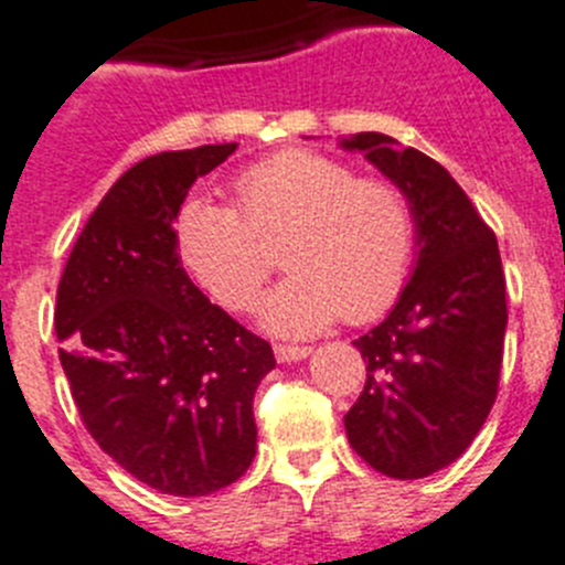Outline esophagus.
Wrapping results in <instances>:
<instances>
[{
	"instance_id": "34e87169",
	"label": "esophagus",
	"mask_w": 565,
	"mask_h": 565,
	"mask_svg": "<svg viewBox=\"0 0 565 565\" xmlns=\"http://www.w3.org/2000/svg\"><path fill=\"white\" fill-rule=\"evenodd\" d=\"M276 360L278 362H298V360H307L312 354L315 348L312 345H287V342H276Z\"/></svg>"
}]
</instances>
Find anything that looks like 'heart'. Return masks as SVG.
Masks as SVG:
<instances>
[{
  "label": "heart",
  "instance_id": "1",
  "mask_svg": "<svg viewBox=\"0 0 565 565\" xmlns=\"http://www.w3.org/2000/svg\"><path fill=\"white\" fill-rule=\"evenodd\" d=\"M236 205L194 198L178 214L183 265L223 307L245 312L276 270L284 242L289 276L267 295L262 320L307 337L340 318L365 323L402 295L415 258V211L387 178L315 150H284L234 181Z\"/></svg>",
  "mask_w": 565,
  "mask_h": 565
}]
</instances>
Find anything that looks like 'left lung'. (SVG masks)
Returning a JSON list of instances; mask_svg holds the SVG:
<instances>
[{
	"label": "left lung",
	"mask_w": 565,
	"mask_h": 565,
	"mask_svg": "<svg viewBox=\"0 0 565 565\" xmlns=\"http://www.w3.org/2000/svg\"><path fill=\"white\" fill-rule=\"evenodd\" d=\"M407 192L418 262L393 312L354 340L367 379L345 415L351 449L379 473L420 479L455 462L497 402L508 329L493 231L435 158L384 134L342 139Z\"/></svg>",
	"instance_id": "8db88e82"
}]
</instances>
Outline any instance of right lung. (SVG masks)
<instances>
[{"instance_id": "1", "label": "right lung", "mask_w": 565, "mask_h": 565, "mask_svg": "<svg viewBox=\"0 0 565 565\" xmlns=\"http://www.w3.org/2000/svg\"><path fill=\"white\" fill-rule=\"evenodd\" d=\"M236 145L170 150L108 189L57 284L61 365L88 435L170 497L236 482L256 455L253 395L270 342L186 276L172 228L189 189Z\"/></svg>"}]
</instances>
